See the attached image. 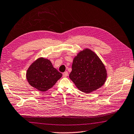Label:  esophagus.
Returning a JSON list of instances; mask_svg holds the SVG:
<instances>
[{
	"label": "esophagus",
	"instance_id": "esophagus-1",
	"mask_svg": "<svg viewBox=\"0 0 134 134\" xmlns=\"http://www.w3.org/2000/svg\"><path fill=\"white\" fill-rule=\"evenodd\" d=\"M68 76V72H65L64 73H63V77H66Z\"/></svg>",
	"mask_w": 134,
	"mask_h": 134
}]
</instances>
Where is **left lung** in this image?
I'll use <instances>...</instances> for the list:
<instances>
[{
    "instance_id": "obj_1",
    "label": "left lung",
    "mask_w": 134,
    "mask_h": 134,
    "mask_svg": "<svg viewBox=\"0 0 134 134\" xmlns=\"http://www.w3.org/2000/svg\"><path fill=\"white\" fill-rule=\"evenodd\" d=\"M69 78L76 87L85 93H90L105 84L107 70L105 65L93 51L85 48L73 58Z\"/></svg>"
}]
</instances>
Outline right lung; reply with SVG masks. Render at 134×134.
I'll list each match as a JSON object with an SVG mask.
<instances>
[{
    "mask_svg": "<svg viewBox=\"0 0 134 134\" xmlns=\"http://www.w3.org/2000/svg\"><path fill=\"white\" fill-rule=\"evenodd\" d=\"M62 76V73L53 67L50 60L43 57H40L32 63L26 73L28 83L41 92L50 89Z\"/></svg>",
    "mask_w": 134,
    "mask_h": 134,
    "instance_id": "1",
    "label": "right lung"
}]
</instances>
